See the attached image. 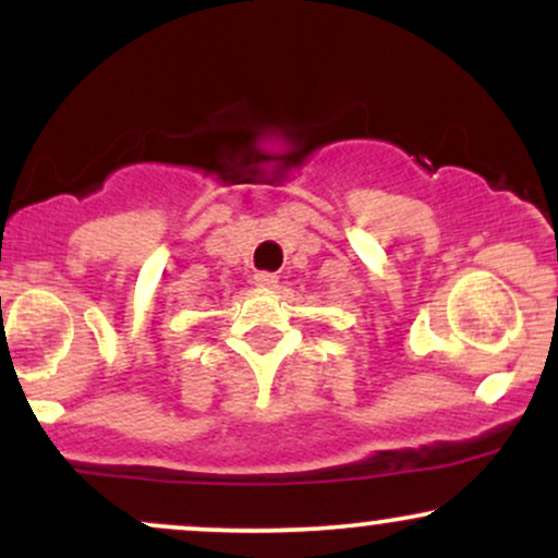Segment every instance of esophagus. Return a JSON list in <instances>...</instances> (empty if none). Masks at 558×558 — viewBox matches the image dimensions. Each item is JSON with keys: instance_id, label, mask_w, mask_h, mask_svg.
Wrapping results in <instances>:
<instances>
[{"instance_id": "esophagus-1", "label": "esophagus", "mask_w": 558, "mask_h": 558, "mask_svg": "<svg viewBox=\"0 0 558 558\" xmlns=\"http://www.w3.org/2000/svg\"><path fill=\"white\" fill-rule=\"evenodd\" d=\"M254 283H257L259 288H265V291H270V288L278 286V275L259 270V272H254Z\"/></svg>"}]
</instances>
